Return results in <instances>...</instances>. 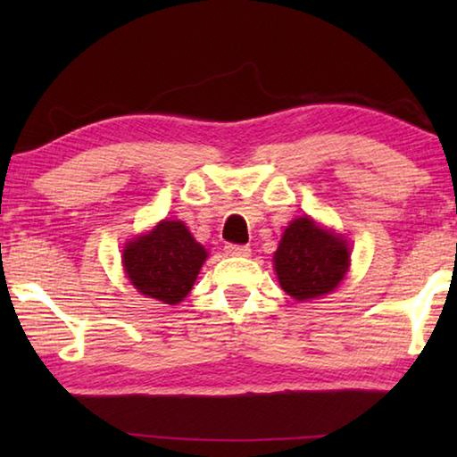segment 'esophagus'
I'll return each mask as SVG.
<instances>
[{
    "label": "esophagus",
    "mask_w": 457,
    "mask_h": 457,
    "mask_svg": "<svg viewBox=\"0 0 457 457\" xmlns=\"http://www.w3.org/2000/svg\"><path fill=\"white\" fill-rule=\"evenodd\" d=\"M250 245H237V244H228L226 253L229 256H250Z\"/></svg>",
    "instance_id": "obj_1"
}]
</instances>
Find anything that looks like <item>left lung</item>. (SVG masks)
Segmentation results:
<instances>
[{"label": "left lung", "instance_id": "1", "mask_svg": "<svg viewBox=\"0 0 457 457\" xmlns=\"http://www.w3.org/2000/svg\"><path fill=\"white\" fill-rule=\"evenodd\" d=\"M351 247L312 218H296L284 229L274 253V270L282 290L296 300L330 294L349 272Z\"/></svg>", "mask_w": 457, "mask_h": 457}]
</instances>
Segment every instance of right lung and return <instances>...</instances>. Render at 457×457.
I'll return each mask as SVG.
<instances>
[{"instance_id": "add662e5", "label": "right lung", "mask_w": 457, "mask_h": 457, "mask_svg": "<svg viewBox=\"0 0 457 457\" xmlns=\"http://www.w3.org/2000/svg\"><path fill=\"white\" fill-rule=\"evenodd\" d=\"M207 250L183 221H159L149 234L133 237L122 250V268L130 284L165 304H179L191 292Z\"/></svg>"}]
</instances>
